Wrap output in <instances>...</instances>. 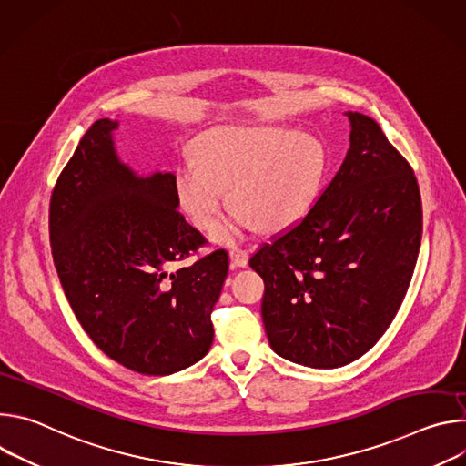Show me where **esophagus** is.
Here are the masks:
<instances>
[{"mask_svg":"<svg viewBox=\"0 0 466 466\" xmlns=\"http://www.w3.org/2000/svg\"><path fill=\"white\" fill-rule=\"evenodd\" d=\"M230 261H232V265H236V268H245V265L248 263V252L245 250V248H239V247H236V248H232L230 250Z\"/></svg>","mask_w":466,"mask_h":466,"instance_id":"1","label":"esophagus"}]
</instances>
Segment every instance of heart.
Wrapping results in <instances>:
<instances>
[{
    "mask_svg": "<svg viewBox=\"0 0 466 466\" xmlns=\"http://www.w3.org/2000/svg\"><path fill=\"white\" fill-rule=\"evenodd\" d=\"M197 157L180 162L177 197L191 223L208 230L232 205L212 238L234 245L245 230L279 232L302 221L322 191L328 151L309 132L288 127L227 125L198 138Z\"/></svg>",
    "mask_w": 466,
    "mask_h": 466,
    "instance_id": "b5f03b06",
    "label": "heart"
}]
</instances>
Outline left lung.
Segmentation results:
<instances>
[{
    "mask_svg": "<svg viewBox=\"0 0 466 466\" xmlns=\"http://www.w3.org/2000/svg\"><path fill=\"white\" fill-rule=\"evenodd\" d=\"M350 119V149L309 214L252 254L271 349L299 365L343 367L369 352L408 293L422 203L408 160L380 125Z\"/></svg>",
    "mask_w": 466,
    "mask_h": 466,
    "instance_id": "1",
    "label": "left lung"
}]
</instances>
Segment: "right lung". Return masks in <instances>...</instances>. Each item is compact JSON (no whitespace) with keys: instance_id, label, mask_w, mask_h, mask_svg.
Wrapping results in <instances>:
<instances>
[{"instance_id":"obj_1","label":"right lung","mask_w":466,"mask_h":466,"mask_svg":"<svg viewBox=\"0 0 466 466\" xmlns=\"http://www.w3.org/2000/svg\"><path fill=\"white\" fill-rule=\"evenodd\" d=\"M116 128L97 119L58 175L51 254L90 339L130 370L167 376L208 354L228 254L219 248L169 271L207 239L177 210L173 173L142 177L119 160Z\"/></svg>"}]
</instances>
